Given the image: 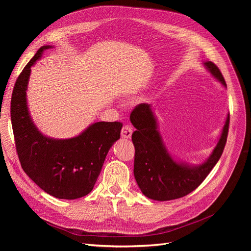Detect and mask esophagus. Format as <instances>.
<instances>
[{"label": "esophagus", "instance_id": "obj_1", "mask_svg": "<svg viewBox=\"0 0 251 251\" xmlns=\"http://www.w3.org/2000/svg\"><path fill=\"white\" fill-rule=\"evenodd\" d=\"M132 132H133L132 127L129 125H125V126H123V128L121 130V136L123 138H130L131 135H132Z\"/></svg>", "mask_w": 251, "mask_h": 251}]
</instances>
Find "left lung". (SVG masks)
<instances>
[{
	"label": "left lung",
	"mask_w": 251,
	"mask_h": 251,
	"mask_svg": "<svg viewBox=\"0 0 251 251\" xmlns=\"http://www.w3.org/2000/svg\"><path fill=\"white\" fill-rule=\"evenodd\" d=\"M218 81L227 87L220 69L210 61L203 63ZM136 130L132 133L135 148L134 177L141 192L153 201H166L185 196L199 187L216 166L226 146L230 115H227L221 137L208 159L201 165L178 163L168 152L151 104L139 103L130 114Z\"/></svg>",
	"instance_id": "left-lung-1"
}]
</instances>
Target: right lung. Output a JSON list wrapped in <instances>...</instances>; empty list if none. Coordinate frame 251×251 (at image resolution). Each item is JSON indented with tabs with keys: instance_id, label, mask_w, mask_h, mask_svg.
Returning <instances> with one entry per match:
<instances>
[{
	"instance_id": "obj_1",
	"label": "right lung",
	"mask_w": 251,
	"mask_h": 251,
	"mask_svg": "<svg viewBox=\"0 0 251 251\" xmlns=\"http://www.w3.org/2000/svg\"><path fill=\"white\" fill-rule=\"evenodd\" d=\"M50 48L39 49L17 78L11 100L12 128L19 161L27 176L51 196L76 200L94 188L109 150L120 138L123 125L97 122L68 139H54L38 131L29 115L26 90L31 66Z\"/></svg>"
}]
</instances>
